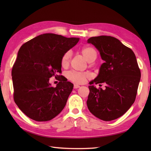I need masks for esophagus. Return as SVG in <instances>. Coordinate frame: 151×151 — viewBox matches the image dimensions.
<instances>
[{
	"label": "esophagus",
	"instance_id": "34e87169",
	"mask_svg": "<svg viewBox=\"0 0 151 151\" xmlns=\"http://www.w3.org/2000/svg\"><path fill=\"white\" fill-rule=\"evenodd\" d=\"M81 86H80L79 85H77V84H75L74 85V89H77V88H79Z\"/></svg>",
	"mask_w": 151,
	"mask_h": 151
}]
</instances>
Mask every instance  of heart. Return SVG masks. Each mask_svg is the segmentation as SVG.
<instances>
[{
    "mask_svg": "<svg viewBox=\"0 0 151 151\" xmlns=\"http://www.w3.org/2000/svg\"><path fill=\"white\" fill-rule=\"evenodd\" d=\"M81 52L88 62L95 60L96 57H97V52L93 48L91 47L83 48ZM70 56H71L70 51H67L63 54L62 60H61V63H62V66H66L68 65L70 62ZM66 76L67 78L70 81L76 83V84H83L85 82L86 78L88 77V74L85 73L76 71V70H70V71L67 73Z\"/></svg>",
    "mask_w": 151,
    "mask_h": 151,
    "instance_id": "1",
    "label": "heart"
}]
</instances>
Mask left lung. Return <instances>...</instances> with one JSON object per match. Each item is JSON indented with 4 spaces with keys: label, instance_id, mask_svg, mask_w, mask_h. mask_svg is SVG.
Instances as JSON below:
<instances>
[{
    "label": "left lung",
    "instance_id": "obj_1",
    "mask_svg": "<svg viewBox=\"0 0 151 151\" xmlns=\"http://www.w3.org/2000/svg\"><path fill=\"white\" fill-rule=\"evenodd\" d=\"M104 61L90 84L105 82L106 89L89 86L87 106L95 117L105 121L120 117L135 101L141 78L136 58L130 48L117 38L100 36L88 40Z\"/></svg>",
    "mask_w": 151,
    "mask_h": 151
}]
</instances>
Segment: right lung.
<instances>
[{
  "instance_id": "add662e5",
  "label": "right lung",
  "mask_w": 151,
  "mask_h": 151,
  "mask_svg": "<svg viewBox=\"0 0 151 151\" xmlns=\"http://www.w3.org/2000/svg\"><path fill=\"white\" fill-rule=\"evenodd\" d=\"M79 38L54 34L40 35L19 49L12 70L14 99L19 108L36 121H47L65 107L73 89L70 82L62 80L63 55L78 42ZM60 81L51 86L49 78Z\"/></svg>"
}]
</instances>
